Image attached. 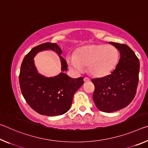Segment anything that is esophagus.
<instances>
[{"mask_svg":"<svg viewBox=\"0 0 148 148\" xmlns=\"http://www.w3.org/2000/svg\"><path fill=\"white\" fill-rule=\"evenodd\" d=\"M84 82H89L90 81V79L89 78V77H85L84 79Z\"/></svg>","mask_w":148,"mask_h":148,"instance_id":"obj_1","label":"esophagus"}]
</instances>
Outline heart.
I'll return each instance as SVG.
<instances>
[{"label": "heart", "instance_id": "b5f03b06", "mask_svg": "<svg viewBox=\"0 0 148 148\" xmlns=\"http://www.w3.org/2000/svg\"><path fill=\"white\" fill-rule=\"evenodd\" d=\"M119 61V51L116 47L105 44H92L79 47L76 53L66 57L69 67L77 72L84 71L85 66L96 77L108 75L116 68Z\"/></svg>", "mask_w": 148, "mask_h": 148}]
</instances>
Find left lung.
I'll return each instance as SVG.
<instances>
[{"mask_svg":"<svg viewBox=\"0 0 148 148\" xmlns=\"http://www.w3.org/2000/svg\"><path fill=\"white\" fill-rule=\"evenodd\" d=\"M119 50L120 59L111 74L92 79L95 86L92 99L97 108L111 113L127 107L136 93L140 62L127 44L110 42Z\"/></svg>","mask_w":148,"mask_h":148,"instance_id":"obj_1","label":"left lung"}]
</instances>
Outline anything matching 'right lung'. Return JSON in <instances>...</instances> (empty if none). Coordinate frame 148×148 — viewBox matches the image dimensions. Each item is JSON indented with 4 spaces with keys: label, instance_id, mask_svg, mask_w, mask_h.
I'll return each mask as SVG.
<instances>
[{
    "label": "right lung",
    "instance_id": "1",
    "mask_svg": "<svg viewBox=\"0 0 148 148\" xmlns=\"http://www.w3.org/2000/svg\"><path fill=\"white\" fill-rule=\"evenodd\" d=\"M51 49L59 55L62 71H67L66 61L60 56L62 50L56 43H46L34 47L25 56L19 76L20 89L25 100L32 109L41 115L56 116L69 111L74 95L84 84V77L72 79L61 72L53 77L38 73L34 64V57L38 52Z\"/></svg>",
    "mask_w": 148,
    "mask_h": 148
}]
</instances>
